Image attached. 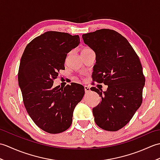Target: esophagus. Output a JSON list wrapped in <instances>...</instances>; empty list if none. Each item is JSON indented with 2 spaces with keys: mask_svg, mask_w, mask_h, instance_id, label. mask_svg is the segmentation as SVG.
<instances>
[{
  "mask_svg": "<svg viewBox=\"0 0 160 160\" xmlns=\"http://www.w3.org/2000/svg\"><path fill=\"white\" fill-rule=\"evenodd\" d=\"M84 91H85V93H89V92H90V91H91V89H90V88H89V87H88V86H84Z\"/></svg>",
  "mask_w": 160,
  "mask_h": 160,
  "instance_id": "esophagus-1",
  "label": "esophagus"
}]
</instances>
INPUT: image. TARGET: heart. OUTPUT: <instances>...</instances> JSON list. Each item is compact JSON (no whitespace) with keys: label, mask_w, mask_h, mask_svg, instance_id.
Segmentation results:
<instances>
[{"label":"heart","mask_w":160,"mask_h":160,"mask_svg":"<svg viewBox=\"0 0 160 160\" xmlns=\"http://www.w3.org/2000/svg\"><path fill=\"white\" fill-rule=\"evenodd\" d=\"M89 50H91L89 48H84V49H82V51H81V53H83V52H87V51H89Z\"/></svg>","instance_id":"b5f03b06"}]
</instances>
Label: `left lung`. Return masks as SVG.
<instances>
[{"label":"left lung","instance_id":"1","mask_svg":"<svg viewBox=\"0 0 160 160\" xmlns=\"http://www.w3.org/2000/svg\"><path fill=\"white\" fill-rule=\"evenodd\" d=\"M82 39L96 53L93 81L108 85L106 91L91 89L102 99L93 108L95 122L104 130L118 131L142 102L145 78L140 60L128 40L114 30H97L83 34Z\"/></svg>","mask_w":160,"mask_h":160}]
</instances>
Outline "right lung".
I'll list each match as a JSON object with an SVG mask.
<instances>
[{
	"instance_id": "right-lung-1",
	"label": "right lung",
	"mask_w": 160,
	"mask_h": 160,
	"mask_svg": "<svg viewBox=\"0 0 160 160\" xmlns=\"http://www.w3.org/2000/svg\"><path fill=\"white\" fill-rule=\"evenodd\" d=\"M78 35L47 32L32 40L20 60L18 84L24 105L38 127L49 133H60L70 127L75 107L82 100L84 87L72 83L53 87L67 53L80 43Z\"/></svg>"
}]
</instances>
